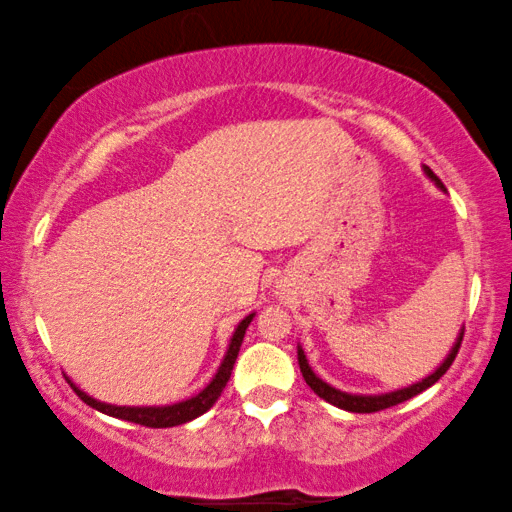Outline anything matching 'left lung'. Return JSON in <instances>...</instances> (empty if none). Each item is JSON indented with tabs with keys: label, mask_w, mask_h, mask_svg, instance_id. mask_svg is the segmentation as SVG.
<instances>
[{
	"label": "left lung",
	"mask_w": 512,
	"mask_h": 512,
	"mask_svg": "<svg viewBox=\"0 0 512 512\" xmlns=\"http://www.w3.org/2000/svg\"><path fill=\"white\" fill-rule=\"evenodd\" d=\"M424 174L429 177L433 184H436L440 191H445L443 181H440L436 174H433L429 167H424ZM461 340H464V328H461L457 342H454V347L450 349V354H447V359L440 363V366L433 370L429 377H424L422 382H415L410 384V387H403V389H396V391H389V394H375V396H368V394H347V391H340L331 387V384L321 380V377L314 375V370L310 368V363H307V356L303 352V347H298V366H300V373H303L307 387H310L314 394L319 398H324L326 403L335 405V408L340 410H347V412H380V410H387L391 405H398L403 401H408V398L422 394L431 387V384H436L440 377H443L447 370H450L454 356H457L459 347H461Z\"/></svg>",
	"instance_id": "obj_1"
}]
</instances>
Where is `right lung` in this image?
Returning a JSON list of instances; mask_svg holds the SVG:
<instances>
[{
	"mask_svg": "<svg viewBox=\"0 0 512 512\" xmlns=\"http://www.w3.org/2000/svg\"><path fill=\"white\" fill-rule=\"evenodd\" d=\"M251 319H254V314H249V317H244L240 324H237L233 338H230L228 352H226V356H223L221 366H219V370H216V375L212 377V382H209L207 387L200 391V394H195L193 398H186V401H181V403L151 405V408H125V405H109V403L97 401V398L88 396L86 391H81L79 387H76L72 380H67V382L72 384L76 396H79L83 403L90 405V408L104 412V415H109V417L125 419V422H132V424L151 426V429H167V426L186 424L195 417L205 415V412L212 408L216 401H219L221 391L226 389V384L230 380V373H233L235 359H237V354H240L244 333H247Z\"/></svg>",
	"mask_w": 512,
	"mask_h": 512,
	"instance_id": "right-lung-1",
	"label": "right lung"
}]
</instances>
